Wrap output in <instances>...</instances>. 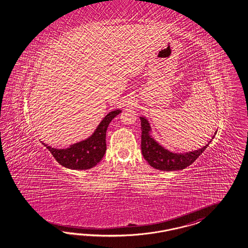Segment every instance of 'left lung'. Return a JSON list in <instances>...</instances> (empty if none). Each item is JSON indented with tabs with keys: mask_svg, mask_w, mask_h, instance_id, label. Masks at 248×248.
Listing matches in <instances>:
<instances>
[{
	"mask_svg": "<svg viewBox=\"0 0 248 248\" xmlns=\"http://www.w3.org/2000/svg\"><path fill=\"white\" fill-rule=\"evenodd\" d=\"M141 129V154L148 163L157 170L170 171L183 170L190 164H192L201 155L206 148L208 147L210 141H208L206 146L196 150L194 152H189L186 154H174L162 147L154 138L151 137V126L147 119L140 117ZM217 133V132H216ZM213 136V138H214ZM212 138V139H213Z\"/></svg>",
	"mask_w": 248,
	"mask_h": 248,
	"instance_id": "1",
	"label": "left lung"
}]
</instances>
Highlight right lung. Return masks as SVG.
Here are the masks:
<instances>
[{"label": "right lung", "instance_id": "right-lung-1", "mask_svg": "<svg viewBox=\"0 0 248 248\" xmlns=\"http://www.w3.org/2000/svg\"><path fill=\"white\" fill-rule=\"evenodd\" d=\"M121 113L120 110L110 112L102 120L98 127L85 141L72 144L67 149H55L42 142L53 155L55 160L64 167L72 170H87L95 166L107 151L106 135L109 124Z\"/></svg>", "mask_w": 248, "mask_h": 248}]
</instances>
